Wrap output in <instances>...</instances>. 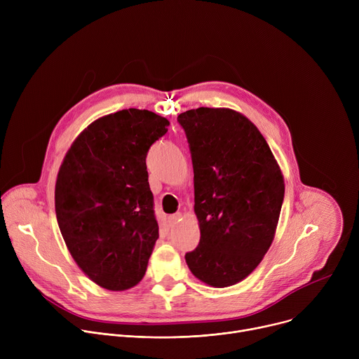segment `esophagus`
I'll return each instance as SVG.
<instances>
[{
  "label": "esophagus",
  "mask_w": 359,
  "mask_h": 359,
  "mask_svg": "<svg viewBox=\"0 0 359 359\" xmlns=\"http://www.w3.org/2000/svg\"><path fill=\"white\" fill-rule=\"evenodd\" d=\"M180 219H182V213H175V215H170V216L168 217V222H169L170 226H173V224H176Z\"/></svg>",
  "instance_id": "1"
}]
</instances>
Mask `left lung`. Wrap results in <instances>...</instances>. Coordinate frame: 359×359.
I'll list each match as a JSON object with an SVG mask.
<instances>
[{
    "label": "left lung",
    "instance_id": "left-lung-1",
    "mask_svg": "<svg viewBox=\"0 0 359 359\" xmlns=\"http://www.w3.org/2000/svg\"><path fill=\"white\" fill-rule=\"evenodd\" d=\"M194 173L198 245L186 252L190 271L223 288L260 264L278 223L284 179L270 146L245 116L197 108L177 116Z\"/></svg>",
    "mask_w": 359,
    "mask_h": 359
}]
</instances>
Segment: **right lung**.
Returning <instances> with one entry per match:
<instances>
[{
    "instance_id": "obj_1",
    "label": "right lung",
    "mask_w": 359,
    "mask_h": 359,
    "mask_svg": "<svg viewBox=\"0 0 359 359\" xmlns=\"http://www.w3.org/2000/svg\"><path fill=\"white\" fill-rule=\"evenodd\" d=\"M168 126L146 109L111 114L76 137L60 168L61 234L81 270L107 290L136 285L159 238L146 156Z\"/></svg>"
}]
</instances>
